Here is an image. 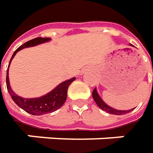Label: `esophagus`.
I'll list each match as a JSON object with an SVG mask.
<instances>
[{"instance_id":"obj_1","label":"esophagus","mask_w":153,"mask_h":153,"mask_svg":"<svg viewBox=\"0 0 153 153\" xmlns=\"http://www.w3.org/2000/svg\"><path fill=\"white\" fill-rule=\"evenodd\" d=\"M81 74H82V72H81Z\"/></svg>"}]
</instances>
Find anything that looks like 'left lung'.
I'll use <instances>...</instances> for the list:
<instances>
[{
    "mask_svg": "<svg viewBox=\"0 0 153 153\" xmlns=\"http://www.w3.org/2000/svg\"><path fill=\"white\" fill-rule=\"evenodd\" d=\"M130 45H132L130 44ZM92 97L94 101L96 102L97 105L99 108L101 109H102L103 111H106L108 113H111V114H115V115H123L125 113H128L129 112H131L133 109H130V110H118V109H115V108H111L110 106H108L107 103H105L103 102V100L102 97L99 96V94L97 92V88H95V90L93 91L92 92Z\"/></svg>",
    "mask_w": 153,
    "mask_h": 153,
    "instance_id": "8db88e82",
    "label": "left lung"
}]
</instances>
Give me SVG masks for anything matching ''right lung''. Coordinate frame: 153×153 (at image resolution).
<instances>
[{"label":"right lung","mask_w":153,"mask_h":153,"mask_svg":"<svg viewBox=\"0 0 153 153\" xmlns=\"http://www.w3.org/2000/svg\"><path fill=\"white\" fill-rule=\"evenodd\" d=\"M51 40V38L38 37V38L29 40V41H27L24 44H23L21 46H19V48L14 51V53L12 56L11 60L9 62L7 71V88L8 92L10 94L11 97L19 108H21L25 112L30 113L32 115L40 116V115H43V114L52 113L56 110H57L58 108H60L64 104V102H66L68 88L72 82L75 80V77L72 78L70 79H68V80L62 82L57 86L55 87L52 91H51L50 92H48L47 94L42 96V97L35 98H24L22 97L18 96L12 90L11 85H10V81H9L8 70H9V67H10V64H11V62L13 59V57L17 54L18 51L24 49V48L32 47V46H35V45L48 42Z\"/></svg>","instance_id":"1"}]
</instances>
